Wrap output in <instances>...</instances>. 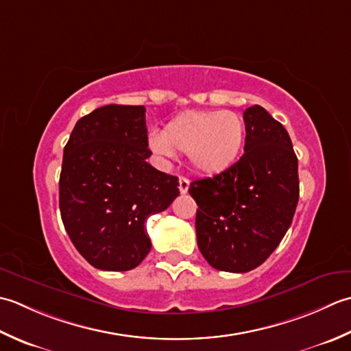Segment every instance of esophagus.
Returning a JSON list of instances; mask_svg holds the SVG:
<instances>
[{
	"label": "esophagus",
	"instance_id": "1",
	"mask_svg": "<svg viewBox=\"0 0 351 351\" xmlns=\"http://www.w3.org/2000/svg\"><path fill=\"white\" fill-rule=\"evenodd\" d=\"M178 189H180L182 194H186L189 189V180L186 177H180L178 178Z\"/></svg>",
	"mask_w": 351,
	"mask_h": 351
}]
</instances>
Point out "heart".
Wrapping results in <instances>:
<instances>
[{"mask_svg": "<svg viewBox=\"0 0 351 351\" xmlns=\"http://www.w3.org/2000/svg\"><path fill=\"white\" fill-rule=\"evenodd\" d=\"M245 123L230 110L186 112L171 119L162 133L149 136L153 152L173 157L176 152L188 154L191 167L202 174L224 173L245 145Z\"/></svg>", "mask_w": 351, "mask_h": 351, "instance_id": "1", "label": "heart"}]
</instances>
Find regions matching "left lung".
Listing matches in <instances>:
<instances>
[{"label":"left lung","instance_id":"8db88e82","mask_svg":"<svg viewBox=\"0 0 351 351\" xmlns=\"http://www.w3.org/2000/svg\"><path fill=\"white\" fill-rule=\"evenodd\" d=\"M245 147L224 173L191 183L197 244L209 265L247 273L280 244L298 203V159L286 128L262 106L244 112Z\"/></svg>","mask_w":351,"mask_h":351}]
</instances>
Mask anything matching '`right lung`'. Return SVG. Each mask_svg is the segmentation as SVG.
Masks as SVG:
<instances>
[{
	"mask_svg": "<svg viewBox=\"0 0 351 351\" xmlns=\"http://www.w3.org/2000/svg\"><path fill=\"white\" fill-rule=\"evenodd\" d=\"M144 106L109 104L77 121L63 149L59 206L77 252L103 271H128L152 250L145 221L180 194L147 162Z\"/></svg>",
	"mask_w": 351,
	"mask_h": 351,
	"instance_id": "1",
	"label": "right lung"
}]
</instances>
